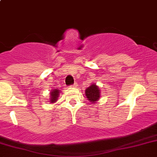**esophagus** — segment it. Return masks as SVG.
<instances>
[{"mask_svg": "<svg viewBox=\"0 0 157 157\" xmlns=\"http://www.w3.org/2000/svg\"><path fill=\"white\" fill-rule=\"evenodd\" d=\"M76 86H77V85H76V84H74L73 86H71L70 87H76Z\"/></svg>", "mask_w": 157, "mask_h": 157, "instance_id": "1", "label": "esophagus"}]
</instances>
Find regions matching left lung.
Returning a JSON list of instances; mask_svg holds the SVG:
<instances>
[{"label": "left lung", "mask_w": 157, "mask_h": 157, "mask_svg": "<svg viewBox=\"0 0 157 157\" xmlns=\"http://www.w3.org/2000/svg\"><path fill=\"white\" fill-rule=\"evenodd\" d=\"M100 90L99 87L96 84H92L91 86H90L86 90L85 94L86 98H88L92 104H94L96 101L100 98Z\"/></svg>", "instance_id": "obj_1"}]
</instances>
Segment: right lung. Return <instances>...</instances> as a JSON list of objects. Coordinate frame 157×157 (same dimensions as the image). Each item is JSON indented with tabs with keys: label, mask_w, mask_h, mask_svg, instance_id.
<instances>
[{
	"label": "right lung",
	"mask_w": 157,
	"mask_h": 157,
	"mask_svg": "<svg viewBox=\"0 0 157 157\" xmlns=\"http://www.w3.org/2000/svg\"><path fill=\"white\" fill-rule=\"evenodd\" d=\"M60 90L57 89H54L52 90V91L50 92V102L51 103H55L56 101H57V99H58L59 95Z\"/></svg>",
	"instance_id": "right-lung-1"
}]
</instances>
